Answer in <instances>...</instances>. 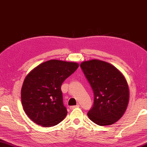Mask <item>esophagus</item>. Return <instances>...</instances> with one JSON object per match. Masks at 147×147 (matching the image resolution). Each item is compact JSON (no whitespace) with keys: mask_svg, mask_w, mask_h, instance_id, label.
<instances>
[{"mask_svg":"<svg viewBox=\"0 0 147 147\" xmlns=\"http://www.w3.org/2000/svg\"><path fill=\"white\" fill-rule=\"evenodd\" d=\"M80 106H79V104H77V105H76V106H70V109H74V108H78V107H79Z\"/></svg>","mask_w":147,"mask_h":147,"instance_id":"obj_1","label":"esophagus"}]
</instances>
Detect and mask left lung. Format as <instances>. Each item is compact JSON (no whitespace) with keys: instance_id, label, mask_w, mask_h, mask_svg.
<instances>
[{"instance_id":"1","label":"left lung","mask_w":147,"mask_h":147,"mask_svg":"<svg viewBox=\"0 0 147 147\" xmlns=\"http://www.w3.org/2000/svg\"><path fill=\"white\" fill-rule=\"evenodd\" d=\"M80 67L92 88L94 104L87 115L98 125H108L124 114L129 99L127 82L119 70L104 61H84Z\"/></svg>"}]
</instances>
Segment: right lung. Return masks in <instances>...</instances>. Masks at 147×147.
I'll use <instances>...</instances> for the list:
<instances>
[{"label": "right lung", "mask_w": 147, "mask_h": 147, "mask_svg": "<svg viewBox=\"0 0 147 147\" xmlns=\"http://www.w3.org/2000/svg\"><path fill=\"white\" fill-rule=\"evenodd\" d=\"M78 64L49 60L39 65L26 76L21 90V100L26 115L35 123L53 127L67 114L63 102L61 84Z\"/></svg>", "instance_id": "obj_1"}]
</instances>
